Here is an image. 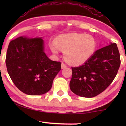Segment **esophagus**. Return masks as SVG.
Returning <instances> with one entry per match:
<instances>
[{"label": "esophagus", "mask_w": 126, "mask_h": 126, "mask_svg": "<svg viewBox=\"0 0 126 126\" xmlns=\"http://www.w3.org/2000/svg\"><path fill=\"white\" fill-rule=\"evenodd\" d=\"M66 67H67L66 64H64V63H62V69H64V68H66Z\"/></svg>", "instance_id": "esophagus-1"}]
</instances>
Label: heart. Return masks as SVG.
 I'll list each match as a JSON object with an SVG mask.
<instances>
[{"instance_id":"1","label":"heart","mask_w":126,"mask_h":126,"mask_svg":"<svg viewBox=\"0 0 126 126\" xmlns=\"http://www.w3.org/2000/svg\"><path fill=\"white\" fill-rule=\"evenodd\" d=\"M94 38L82 33H71L62 35L56 41V46H52L53 52L58 53L59 49L64 52V58L72 65H80L92 56L96 49Z\"/></svg>"}]
</instances>
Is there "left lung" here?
<instances>
[{
	"mask_svg": "<svg viewBox=\"0 0 126 126\" xmlns=\"http://www.w3.org/2000/svg\"><path fill=\"white\" fill-rule=\"evenodd\" d=\"M120 64V55L116 43L98 49L82 66L71 68V90L81 97L97 96L111 84Z\"/></svg>",
	"mask_w": 126,
	"mask_h": 126,
	"instance_id": "8db88e82",
	"label": "left lung"
}]
</instances>
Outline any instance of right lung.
<instances>
[{"instance_id":"right-lung-1","label":"right lung","mask_w":126,"mask_h":126,"mask_svg":"<svg viewBox=\"0 0 126 126\" xmlns=\"http://www.w3.org/2000/svg\"><path fill=\"white\" fill-rule=\"evenodd\" d=\"M7 71L16 87L29 95L48 92L61 69V62L44 52L41 38L19 37L9 44L5 59Z\"/></svg>"}]
</instances>
